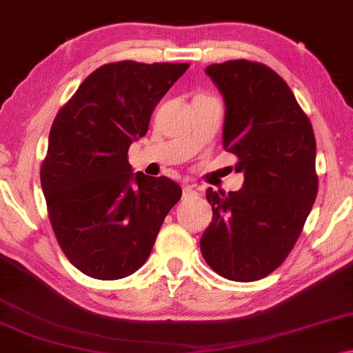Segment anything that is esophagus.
<instances>
[{
    "label": "esophagus",
    "instance_id": "esophagus-1",
    "mask_svg": "<svg viewBox=\"0 0 353 353\" xmlns=\"http://www.w3.org/2000/svg\"><path fill=\"white\" fill-rule=\"evenodd\" d=\"M199 192L195 191V188L191 186V184H186V186L183 188V197H197Z\"/></svg>",
    "mask_w": 353,
    "mask_h": 353
}]
</instances>
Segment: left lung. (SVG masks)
I'll return each instance as SVG.
<instances>
[{"instance_id": "left-lung-1", "label": "left lung", "mask_w": 353, "mask_h": 353, "mask_svg": "<svg viewBox=\"0 0 353 353\" xmlns=\"http://www.w3.org/2000/svg\"><path fill=\"white\" fill-rule=\"evenodd\" d=\"M225 104L222 145L238 158L240 191L207 189L213 221L200 238L222 278L251 283L274 271L300 236L317 195L316 137L274 70L233 59L205 69Z\"/></svg>"}]
</instances>
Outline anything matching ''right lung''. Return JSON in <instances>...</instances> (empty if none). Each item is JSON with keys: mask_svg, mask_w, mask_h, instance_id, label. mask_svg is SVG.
I'll return each mask as SVG.
<instances>
[{"mask_svg": "<svg viewBox=\"0 0 353 353\" xmlns=\"http://www.w3.org/2000/svg\"><path fill=\"white\" fill-rule=\"evenodd\" d=\"M188 63L97 68L58 112L41 167L53 232L69 262L94 279H121L150 257L181 188L132 172L128 150Z\"/></svg>", "mask_w": 353, "mask_h": 353, "instance_id": "right-lung-1", "label": "right lung"}]
</instances>
